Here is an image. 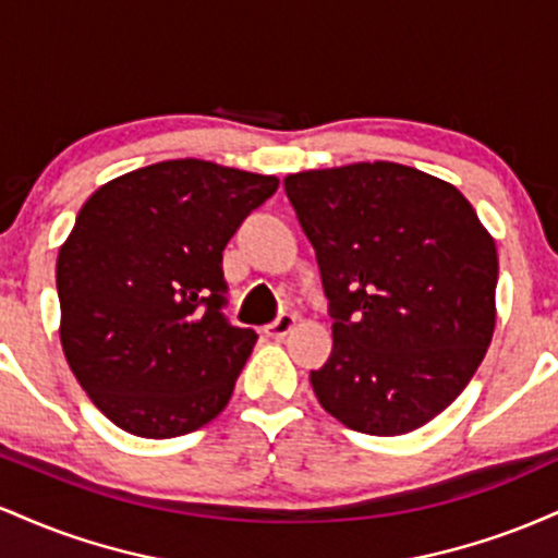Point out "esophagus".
I'll list each match as a JSON object with an SVG mask.
<instances>
[{
  "label": "esophagus",
  "instance_id": "obj_1",
  "mask_svg": "<svg viewBox=\"0 0 558 558\" xmlns=\"http://www.w3.org/2000/svg\"><path fill=\"white\" fill-rule=\"evenodd\" d=\"M293 325H296V317H293V315H280L278 319H275V323L265 325V328H262V332H265L267 338H275V341H280V338H286L288 332L293 330Z\"/></svg>",
  "mask_w": 558,
  "mask_h": 558
}]
</instances>
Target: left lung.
<instances>
[{
    "label": "left lung",
    "mask_w": 558,
    "mask_h": 558,
    "mask_svg": "<svg viewBox=\"0 0 558 558\" xmlns=\"http://www.w3.org/2000/svg\"><path fill=\"white\" fill-rule=\"evenodd\" d=\"M283 185L330 299L317 401L367 435L427 425L490 345L496 241L457 185L399 162L304 170Z\"/></svg>",
    "instance_id": "obj_1"
}]
</instances>
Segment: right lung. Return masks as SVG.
<instances>
[{"instance_id":"add662e5","label":"right lung","mask_w":558,"mask_h":558,"mask_svg":"<svg viewBox=\"0 0 558 558\" xmlns=\"http://www.w3.org/2000/svg\"><path fill=\"white\" fill-rule=\"evenodd\" d=\"M278 183L185 157L86 198L57 257L60 341L120 430L175 438L228 407L257 332L222 317V248Z\"/></svg>"}]
</instances>
